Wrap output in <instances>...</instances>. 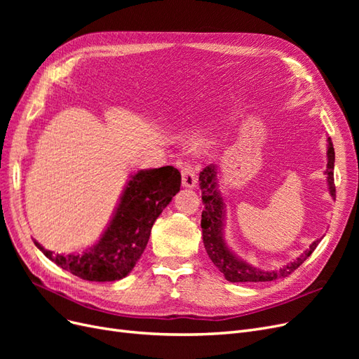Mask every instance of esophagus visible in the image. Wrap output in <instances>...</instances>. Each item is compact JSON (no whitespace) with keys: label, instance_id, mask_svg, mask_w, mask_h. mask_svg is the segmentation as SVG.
Masks as SVG:
<instances>
[{"label":"esophagus","instance_id":"1","mask_svg":"<svg viewBox=\"0 0 359 359\" xmlns=\"http://www.w3.org/2000/svg\"><path fill=\"white\" fill-rule=\"evenodd\" d=\"M181 177H182V186L187 187V189H193L194 186H196V170H194V168L191 165H189V163H186L181 168Z\"/></svg>","mask_w":359,"mask_h":359}]
</instances>
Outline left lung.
<instances>
[{"mask_svg":"<svg viewBox=\"0 0 359 359\" xmlns=\"http://www.w3.org/2000/svg\"><path fill=\"white\" fill-rule=\"evenodd\" d=\"M328 148H327V175L330 194L335 199V186H334V161L335 153L331 142V137H328ZM199 187L202 190V201L205 203V210L202 211V236H203V245L206 253H208L212 264L220 269L224 278L232 283H245V281H252V283H260V281H271L281 277H287L292 274L304 260H306L318 247L320 240L313 241L311 245L299 257H297L293 262L283 265L280 269H260L255 265H250L240 256H236L229 245L226 244L224 240V223H226V202L222 191L219 190V180H217V166L210 165L206 166L199 173Z\"/></svg>","mask_w":359,"mask_h":359,"instance_id":"obj_1","label":"left lung"}]
</instances>
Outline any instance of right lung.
<instances>
[{
    "label": "right lung",
    "instance_id": "1",
    "mask_svg": "<svg viewBox=\"0 0 359 359\" xmlns=\"http://www.w3.org/2000/svg\"><path fill=\"white\" fill-rule=\"evenodd\" d=\"M181 173L173 166L144 169L126 184L112 219L99 241L82 253L58 255L34 240L52 262L90 281H115L128 276L142 256L151 229L161 211L180 191Z\"/></svg>",
    "mask_w": 359,
    "mask_h": 359
}]
</instances>
